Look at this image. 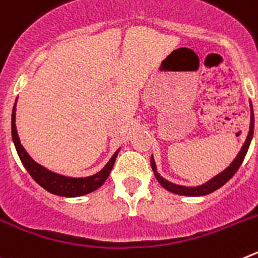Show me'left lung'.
Returning <instances> with one entry per match:
<instances>
[{
  "label": "left lung",
  "instance_id": "left-lung-1",
  "mask_svg": "<svg viewBox=\"0 0 258 258\" xmlns=\"http://www.w3.org/2000/svg\"><path fill=\"white\" fill-rule=\"evenodd\" d=\"M253 129H254V115H253V108H252V104H250V124H249V132H248V136L245 138L244 145L241 146L240 151L236 155V157L232 160V163L227 166L226 169L222 170L221 173H218L217 175H214L213 178L209 179L206 183L199 184V186H181V184H175L173 182L166 181L165 178H163L159 173H157L156 164H155L154 156H151V168L154 170V174L156 177L157 182L163 186L165 190L170 191L173 194H177V195H183V197H203V195H208V194L213 192V191L218 190L220 187H222L223 184L226 183L232 175L235 174L236 170L239 169V166L241 165L243 160H244L245 155H247L248 149H249L250 141H252V137H253Z\"/></svg>",
  "mask_w": 258,
  "mask_h": 258
}]
</instances>
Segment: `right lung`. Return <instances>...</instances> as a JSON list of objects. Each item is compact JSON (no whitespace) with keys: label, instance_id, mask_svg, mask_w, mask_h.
Returning <instances> with one entry per match:
<instances>
[{"label":"right lung","instance_id":"1","mask_svg":"<svg viewBox=\"0 0 258 258\" xmlns=\"http://www.w3.org/2000/svg\"><path fill=\"white\" fill-rule=\"evenodd\" d=\"M15 112H17V102L14 104L13 115H11V136H13V142L15 145V149H17L22 164L24 165L27 172L31 174L32 178L35 179L41 187H44L46 191L54 194V195H59V197L76 198L83 197V195H86L89 192H93V191L101 187L102 184L106 182L109 173L112 170L116 156H117L120 149L113 154V156L109 159L108 163L103 166V169L101 172L95 173V174L89 175V177H83V178H74V177L58 174V173L51 172V170L46 169L45 166L36 163L29 156L26 149L23 147L22 143H20L19 136H18L17 125H15Z\"/></svg>","mask_w":258,"mask_h":258}]
</instances>
